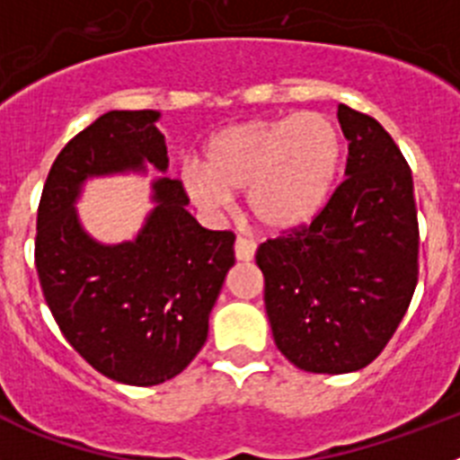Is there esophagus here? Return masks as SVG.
I'll return each instance as SVG.
<instances>
[{
  "instance_id": "34e87169",
  "label": "esophagus",
  "mask_w": 460,
  "mask_h": 460,
  "mask_svg": "<svg viewBox=\"0 0 460 460\" xmlns=\"http://www.w3.org/2000/svg\"><path fill=\"white\" fill-rule=\"evenodd\" d=\"M234 255H237V260H242V262H249V260H253V255H255L253 239L237 237V242H234Z\"/></svg>"
}]
</instances>
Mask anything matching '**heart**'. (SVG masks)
Here are the masks:
<instances>
[{"label":"heart","mask_w":460,"mask_h":460,"mask_svg":"<svg viewBox=\"0 0 460 460\" xmlns=\"http://www.w3.org/2000/svg\"><path fill=\"white\" fill-rule=\"evenodd\" d=\"M343 149L339 126L323 112L251 119L211 136L202 168L186 165L181 181L200 209H223L227 193L246 190V205L260 226L292 230L327 205Z\"/></svg>","instance_id":"1"}]
</instances>
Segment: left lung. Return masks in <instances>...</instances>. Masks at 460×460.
<instances>
[{
	"label": "left lung",
	"instance_id": "1",
	"mask_svg": "<svg viewBox=\"0 0 460 460\" xmlns=\"http://www.w3.org/2000/svg\"><path fill=\"white\" fill-rule=\"evenodd\" d=\"M345 177L311 223L260 243L276 348L308 373L368 367L403 320L420 276L412 172L382 124L339 105Z\"/></svg>",
	"mask_w": 460,
	"mask_h": 460
}]
</instances>
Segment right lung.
Returning <instances> with one entry per match:
<instances>
[{"label": "right lung", "instance_id": "add662e5", "mask_svg": "<svg viewBox=\"0 0 460 460\" xmlns=\"http://www.w3.org/2000/svg\"><path fill=\"white\" fill-rule=\"evenodd\" d=\"M156 119V110H112L68 140L36 217V271L52 318L89 367L133 387L180 376L202 350L234 265V233L195 221L180 180L154 184L158 205L133 242L103 246L80 227L73 202L87 177L168 168Z\"/></svg>", "mask_w": 460, "mask_h": 460}]
</instances>
